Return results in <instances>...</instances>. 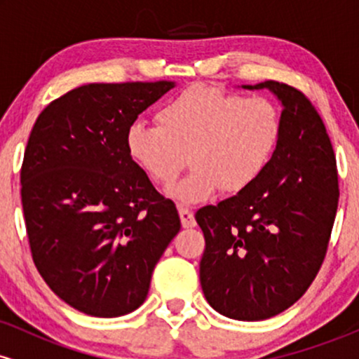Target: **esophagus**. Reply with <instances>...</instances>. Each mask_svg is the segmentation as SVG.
I'll return each instance as SVG.
<instances>
[{"label": "esophagus", "mask_w": 359, "mask_h": 359, "mask_svg": "<svg viewBox=\"0 0 359 359\" xmlns=\"http://www.w3.org/2000/svg\"><path fill=\"white\" fill-rule=\"evenodd\" d=\"M179 216L180 222H182L184 228H194L196 226V219H194V214L189 208H184V205H179Z\"/></svg>", "instance_id": "obj_1"}]
</instances>
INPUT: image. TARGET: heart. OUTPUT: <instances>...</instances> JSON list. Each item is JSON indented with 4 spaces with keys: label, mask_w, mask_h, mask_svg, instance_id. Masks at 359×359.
<instances>
[{
    "label": "heart",
    "mask_w": 359,
    "mask_h": 359,
    "mask_svg": "<svg viewBox=\"0 0 359 359\" xmlns=\"http://www.w3.org/2000/svg\"><path fill=\"white\" fill-rule=\"evenodd\" d=\"M280 138L282 116L269 97L196 84L158 109L156 126L133 123L125 145L138 168L160 185L174 182L191 160L194 168L167 196L197 204L222 187L229 194L250 189L269 168Z\"/></svg>",
    "instance_id": "b5f03b06"
}]
</instances>
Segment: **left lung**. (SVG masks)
Listing matches in <instances>:
<instances>
[{
    "instance_id": "left-lung-1",
    "label": "left lung",
    "mask_w": 359,
    "mask_h": 359,
    "mask_svg": "<svg viewBox=\"0 0 359 359\" xmlns=\"http://www.w3.org/2000/svg\"><path fill=\"white\" fill-rule=\"evenodd\" d=\"M282 102V138L259 179L196 212L204 233L201 285L214 311L263 320L294 306L323 265L339 201L336 156L312 102L265 81Z\"/></svg>"
}]
</instances>
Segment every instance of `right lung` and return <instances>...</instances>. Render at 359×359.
I'll return each instance as SVG.
<instances>
[{"instance_id": "add662e5", "label": "right lung", "mask_w": 359, "mask_h": 359, "mask_svg": "<svg viewBox=\"0 0 359 359\" xmlns=\"http://www.w3.org/2000/svg\"><path fill=\"white\" fill-rule=\"evenodd\" d=\"M172 81L86 84L36 118L22 165L35 266L53 294L94 317L145 302L154 269L180 231L175 204L126 151V130Z\"/></svg>"}]
</instances>
